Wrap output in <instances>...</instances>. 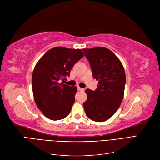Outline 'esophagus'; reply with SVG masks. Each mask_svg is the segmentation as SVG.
Returning a JSON list of instances; mask_svg holds the SVG:
<instances>
[{"mask_svg": "<svg viewBox=\"0 0 160 160\" xmlns=\"http://www.w3.org/2000/svg\"><path fill=\"white\" fill-rule=\"evenodd\" d=\"M78 90L80 91V92H84V90L83 89V88H81L80 87H78Z\"/></svg>", "mask_w": 160, "mask_h": 160, "instance_id": "1", "label": "esophagus"}]
</instances>
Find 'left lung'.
Returning <instances> with one entry per match:
<instances>
[{
    "mask_svg": "<svg viewBox=\"0 0 160 160\" xmlns=\"http://www.w3.org/2000/svg\"><path fill=\"white\" fill-rule=\"evenodd\" d=\"M90 64L93 78L98 81L97 89H86L88 98L83 103L88 118L96 122L109 119L120 107L125 92V69L111 50L99 47L84 49Z\"/></svg>",
    "mask_w": 160,
    "mask_h": 160,
    "instance_id": "8db88e82",
    "label": "left lung"
}]
</instances>
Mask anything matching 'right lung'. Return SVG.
I'll list each match as a JSON object with an SVG mask.
<instances>
[{
    "instance_id": "add662e5",
    "label": "right lung",
    "mask_w": 160,
    "mask_h": 160,
    "mask_svg": "<svg viewBox=\"0 0 160 160\" xmlns=\"http://www.w3.org/2000/svg\"><path fill=\"white\" fill-rule=\"evenodd\" d=\"M84 56L80 49L54 47L47 51L33 69L32 84L38 109L51 120L68 115L75 102L76 86L64 84L74 65Z\"/></svg>"
}]
</instances>
